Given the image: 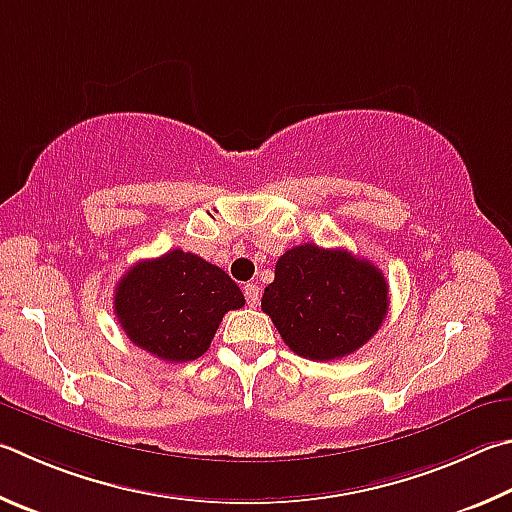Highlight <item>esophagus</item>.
Wrapping results in <instances>:
<instances>
[{
	"label": "esophagus",
	"mask_w": 512,
	"mask_h": 512,
	"mask_svg": "<svg viewBox=\"0 0 512 512\" xmlns=\"http://www.w3.org/2000/svg\"><path fill=\"white\" fill-rule=\"evenodd\" d=\"M245 299L249 308H256L261 303V290H258L256 283H247L245 285Z\"/></svg>",
	"instance_id": "34e87169"
}]
</instances>
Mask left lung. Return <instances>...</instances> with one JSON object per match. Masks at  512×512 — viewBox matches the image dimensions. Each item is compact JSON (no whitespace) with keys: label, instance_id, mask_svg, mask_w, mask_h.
I'll use <instances>...</instances> for the list:
<instances>
[{"label":"left lung","instance_id":"obj_1","mask_svg":"<svg viewBox=\"0 0 512 512\" xmlns=\"http://www.w3.org/2000/svg\"><path fill=\"white\" fill-rule=\"evenodd\" d=\"M261 308L290 351L330 362L355 353L378 333L389 310V285L378 267L348 249L308 242L276 261Z\"/></svg>","mask_w":512,"mask_h":512}]
</instances>
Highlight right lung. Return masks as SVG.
<instances>
[{
	"instance_id": "obj_1",
	"label": "right lung",
	"mask_w": 512,
	"mask_h": 512,
	"mask_svg": "<svg viewBox=\"0 0 512 512\" xmlns=\"http://www.w3.org/2000/svg\"><path fill=\"white\" fill-rule=\"evenodd\" d=\"M242 306L229 274L182 249L132 265L114 292V315L130 342L166 362L204 355L222 317Z\"/></svg>"
}]
</instances>
